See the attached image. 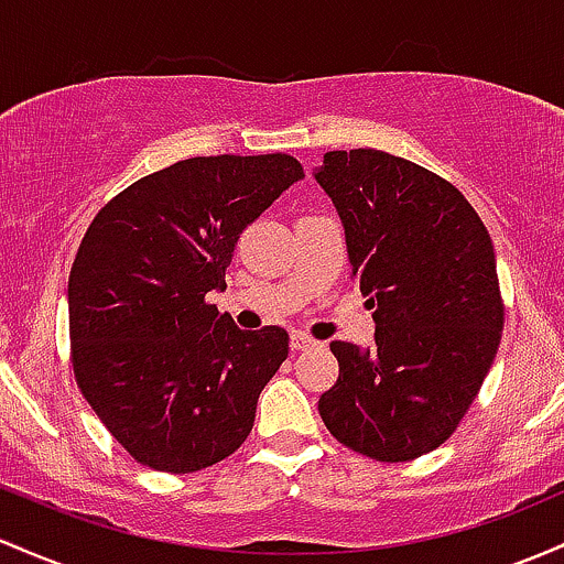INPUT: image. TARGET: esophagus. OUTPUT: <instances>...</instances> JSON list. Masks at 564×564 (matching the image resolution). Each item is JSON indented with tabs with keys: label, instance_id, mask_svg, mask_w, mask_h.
Listing matches in <instances>:
<instances>
[{
	"label": "esophagus",
	"instance_id": "1",
	"mask_svg": "<svg viewBox=\"0 0 564 564\" xmlns=\"http://www.w3.org/2000/svg\"><path fill=\"white\" fill-rule=\"evenodd\" d=\"M290 346H293V351H303V349H312V346H316V340L312 338V335L295 330L293 335H290Z\"/></svg>",
	"mask_w": 564,
	"mask_h": 564
}]
</instances>
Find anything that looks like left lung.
I'll use <instances>...</instances> for the list:
<instances>
[{
    "instance_id": "1",
    "label": "left lung",
    "mask_w": 564,
    "mask_h": 564,
    "mask_svg": "<svg viewBox=\"0 0 564 564\" xmlns=\"http://www.w3.org/2000/svg\"><path fill=\"white\" fill-rule=\"evenodd\" d=\"M314 178L376 308L372 349L330 344L340 370L319 415L354 453L383 464L421 458L458 429L501 344L490 234L451 181L386 151H327Z\"/></svg>"
}]
</instances>
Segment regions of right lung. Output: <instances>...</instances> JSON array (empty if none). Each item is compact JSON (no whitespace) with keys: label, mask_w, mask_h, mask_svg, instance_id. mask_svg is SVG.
Segmentation results:
<instances>
[{"label":"right lung","mask_w":564,"mask_h":564,"mask_svg":"<svg viewBox=\"0 0 564 564\" xmlns=\"http://www.w3.org/2000/svg\"><path fill=\"white\" fill-rule=\"evenodd\" d=\"M303 178L290 154L192 156L100 207L68 274L74 378L138 464L207 469L248 440L288 330L207 303L252 220Z\"/></svg>","instance_id":"add662e5"}]
</instances>
